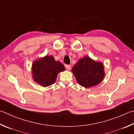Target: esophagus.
Wrapping results in <instances>:
<instances>
[{"label":"esophagus","instance_id":"1","mask_svg":"<svg viewBox=\"0 0 134 134\" xmlns=\"http://www.w3.org/2000/svg\"><path fill=\"white\" fill-rule=\"evenodd\" d=\"M66 68L68 70H70L71 69V66L70 65H65Z\"/></svg>","mask_w":134,"mask_h":134}]
</instances>
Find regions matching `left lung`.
Wrapping results in <instances>:
<instances>
[{
	"mask_svg": "<svg viewBox=\"0 0 134 134\" xmlns=\"http://www.w3.org/2000/svg\"><path fill=\"white\" fill-rule=\"evenodd\" d=\"M77 82L85 88L97 86L105 77L104 66L101 62L84 56L78 60L72 69Z\"/></svg>",
	"mask_w": 134,
	"mask_h": 134,
	"instance_id": "obj_1",
	"label": "left lung"
}]
</instances>
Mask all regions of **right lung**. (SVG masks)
Masks as SVG:
<instances>
[{"mask_svg":"<svg viewBox=\"0 0 134 134\" xmlns=\"http://www.w3.org/2000/svg\"><path fill=\"white\" fill-rule=\"evenodd\" d=\"M65 69L64 65L56 61L53 56L46 55L33 62L32 79L40 85L46 87L55 83L58 74Z\"/></svg>","mask_w":134,"mask_h":134,"instance_id":"add662e5","label":"right lung"}]
</instances>
